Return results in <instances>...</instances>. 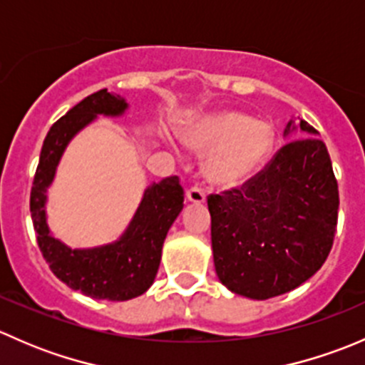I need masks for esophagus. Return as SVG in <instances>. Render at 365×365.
Returning <instances> with one entry per match:
<instances>
[{
    "mask_svg": "<svg viewBox=\"0 0 365 365\" xmlns=\"http://www.w3.org/2000/svg\"><path fill=\"white\" fill-rule=\"evenodd\" d=\"M185 196H187V201H190V203H194V205H201L206 201L205 192L200 189V187H192V189H189L187 190Z\"/></svg>",
    "mask_w": 365,
    "mask_h": 365,
    "instance_id": "1",
    "label": "esophagus"
}]
</instances>
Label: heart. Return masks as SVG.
Listing matches in <instances>:
<instances>
[{
    "mask_svg": "<svg viewBox=\"0 0 365 365\" xmlns=\"http://www.w3.org/2000/svg\"><path fill=\"white\" fill-rule=\"evenodd\" d=\"M183 141L194 152H208L203 164L206 182L237 189L256 178L270 160L275 128L247 113L222 109L194 118L183 128Z\"/></svg>",
    "mask_w": 365,
    "mask_h": 365,
    "instance_id": "obj_1",
    "label": "heart"
}]
</instances>
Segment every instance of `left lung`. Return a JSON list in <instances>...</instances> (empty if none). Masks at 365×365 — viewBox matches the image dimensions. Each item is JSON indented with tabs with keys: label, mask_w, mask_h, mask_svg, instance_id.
<instances>
[{
	"label": "left lung",
	"mask_w": 365,
	"mask_h": 365,
	"mask_svg": "<svg viewBox=\"0 0 365 365\" xmlns=\"http://www.w3.org/2000/svg\"><path fill=\"white\" fill-rule=\"evenodd\" d=\"M274 160L242 190L212 194V251L219 281L267 300L304 284L332 249L339 192L329 150L304 120L288 121Z\"/></svg>",
	"instance_id": "8db88e82"
}]
</instances>
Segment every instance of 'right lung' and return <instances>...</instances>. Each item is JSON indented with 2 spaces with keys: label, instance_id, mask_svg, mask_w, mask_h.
I'll use <instances>...</instances> for the list:
<instances>
[{
  "label": "right lung",
  "instance_id": "obj_1",
  "mask_svg": "<svg viewBox=\"0 0 365 365\" xmlns=\"http://www.w3.org/2000/svg\"><path fill=\"white\" fill-rule=\"evenodd\" d=\"M127 111L128 104L123 97L101 90L61 116L43 139L29 200L36 242L53 274L68 288L97 300H130L153 284L162 245L169 227L183 210V189L178 176H168L146 187L130 222L114 242L72 249L51 231L47 224L49 189L70 141L98 116L121 118Z\"/></svg>",
  "mask_w": 365,
  "mask_h": 365
}]
</instances>
